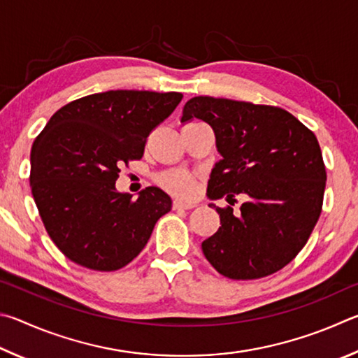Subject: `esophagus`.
Returning a JSON list of instances; mask_svg holds the SVG:
<instances>
[{
	"mask_svg": "<svg viewBox=\"0 0 358 358\" xmlns=\"http://www.w3.org/2000/svg\"><path fill=\"white\" fill-rule=\"evenodd\" d=\"M173 208L174 209H185V210H189V209L195 208V203H185V201H182V199H174Z\"/></svg>",
	"mask_w": 358,
	"mask_h": 358,
	"instance_id": "esophagus-1",
	"label": "esophagus"
}]
</instances>
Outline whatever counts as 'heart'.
Here are the masks:
<instances>
[{
	"mask_svg": "<svg viewBox=\"0 0 358 358\" xmlns=\"http://www.w3.org/2000/svg\"><path fill=\"white\" fill-rule=\"evenodd\" d=\"M162 185L168 189L169 192L176 193L179 196H185L189 198L192 195H195L196 192V180L190 173L187 171H169L166 174H163L160 178Z\"/></svg>",
	"mask_w": 358,
	"mask_h": 358,
	"instance_id": "heart-1",
	"label": "heart"
}]
</instances>
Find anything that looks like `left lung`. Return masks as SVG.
Masks as SVG:
<instances>
[{"mask_svg": "<svg viewBox=\"0 0 358 358\" xmlns=\"http://www.w3.org/2000/svg\"><path fill=\"white\" fill-rule=\"evenodd\" d=\"M193 119L210 125L222 155L208 198L247 196L241 214L209 204L222 227L201 243L206 259L233 280L275 273L296 258L321 215L327 174L317 138L278 106L229 99H190L180 122Z\"/></svg>", "mask_w": 358, "mask_h": 358, "instance_id": "8db88e82", "label": "left lung"}]
</instances>
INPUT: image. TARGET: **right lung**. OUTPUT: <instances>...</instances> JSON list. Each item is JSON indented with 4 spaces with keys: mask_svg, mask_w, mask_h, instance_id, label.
<instances>
[{
    "mask_svg": "<svg viewBox=\"0 0 358 358\" xmlns=\"http://www.w3.org/2000/svg\"><path fill=\"white\" fill-rule=\"evenodd\" d=\"M180 100V92L91 94L56 111L34 140L31 192L48 236L75 264L100 272L127 266L171 210L159 187L134 199L116 190V180Z\"/></svg>",
    "mask_w": 358,
    "mask_h": 358,
    "instance_id": "obj_1",
    "label": "right lung"
}]
</instances>
